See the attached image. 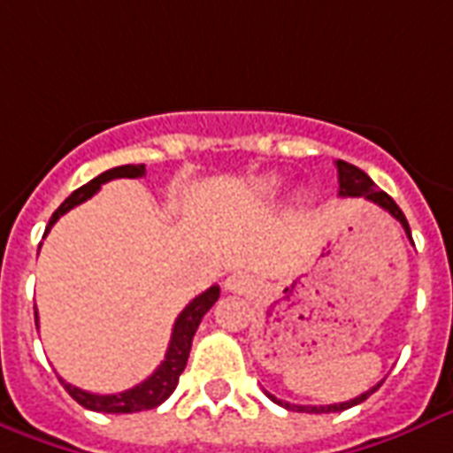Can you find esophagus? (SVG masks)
Wrapping results in <instances>:
<instances>
[{"instance_id": "esophagus-1", "label": "esophagus", "mask_w": 453, "mask_h": 453, "mask_svg": "<svg viewBox=\"0 0 453 453\" xmlns=\"http://www.w3.org/2000/svg\"><path fill=\"white\" fill-rule=\"evenodd\" d=\"M226 290H234V293H241V290H245V286H248V281H245L243 274H234L226 279Z\"/></svg>"}]
</instances>
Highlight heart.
Here are the masks:
<instances>
[{
	"label": "heart",
	"mask_w": 453,
	"mask_h": 453,
	"mask_svg": "<svg viewBox=\"0 0 453 453\" xmlns=\"http://www.w3.org/2000/svg\"><path fill=\"white\" fill-rule=\"evenodd\" d=\"M276 184H279V181H276V179H269V181H265V184H262V191H265V194H274L276 191Z\"/></svg>",
	"instance_id": "b5f03b06"
}]
</instances>
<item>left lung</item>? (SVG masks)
Instances as JSON below:
<instances>
[{"label": "left lung", "instance_id": "1", "mask_svg": "<svg viewBox=\"0 0 453 453\" xmlns=\"http://www.w3.org/2000/svg\"><path fill=\"white\" fill-rule=\"evenodd\" d=\"M335 167H338V184H340V196H352V198H359V196H364L366 201L376 203V205H380L383 210H388L395 219H397L402 226H404V234L409 236V241H411V229H409V222H406L404 212L399 210V205L395 201H392L390 196L385 194V191H380V188H376V184H373V179L366 174L364 170H359V167H354V165L345 163V160H338L335 163ZM413 243V241H411ZM383 383V380H380ZM380 383L373 385L371 390H366L364 395H359V397L349 399V402H340V404H326V406H303V404H288V402H283V399H276L274 395H269L266 392V397L272 399V402H276V404L286 406V409H290V411H300V413H331V411H345V409H349V406H357L361 404L364 399H369L373 392L380 388Z\"/></svg>", "mask_w": 453, "mask_h": 453}]
</instances>
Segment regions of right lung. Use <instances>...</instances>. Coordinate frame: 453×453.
Wrapping results in <instances>:
<instances>
[{"mask_svg":"<svg viewBox=\"0 0 453 453\" xmlns=\"http://www.w3.org/2000/svg\"><path fill=\"white\" fill-rule=\"evenodd\" d=\"M143 174H146V167H143V165H120V167H113V170L101 172L99 177H94L92 181H87L84 187L73 191V194L58 205V210H56L54 215H51V219H49L44 236L51 231V226H54L58 217L65 215L68 210H73L75 205L84 203L87 198H92V196L101 188V184H106V181L118 177L136 179L143 177ZM217 297H219V286H210L205 293L194 297V300L184 307V311H181L177 317V321H174L170 347H167V354H165L163 364H160L143 383L134 385L132 390L118 392V395H94V392L80 390L75 385L65 383L61 378L63 388L68 390V395L75 399L77 404H82L84 409H89V411L134 413L146 411V409H156V406L163 404L165 399L170 397L172 392H174V388H177L181 371L187 369L188 352H191V342H194L196 331H198V326H201L203 317L208 314L210 307L217 303ZM35 324H37V311H35Z\"/></svg>","mask_w":453,"mask_h":453,"instance_id":"1","label":"right lung"}]
</instances>
